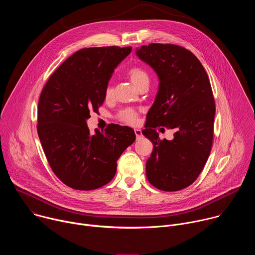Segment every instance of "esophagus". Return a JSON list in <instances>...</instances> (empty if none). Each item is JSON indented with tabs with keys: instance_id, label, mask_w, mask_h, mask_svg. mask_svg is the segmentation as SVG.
<instances>
[{
	"instance_id": "obj_1",
	"label": "esophagus",
	"mask_w": 255,
	"mask_h": 255,
	"mask_svg": "<svg viewBox=\"0 0 255 255\" xmlns=\"http://www.w3.org/2000/svg\"><path fill=\"white\" fill-rule=\"evenodd\" d=\"M134 132L137 139H140L142 137V131L140 129H134Z\"/></svg>"
}]
</instances>
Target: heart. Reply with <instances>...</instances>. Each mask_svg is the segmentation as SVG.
Instances as JSON below:
<instances>
[{"label":"heart","instance_id":"1","mask_svg":"<svg viewBox=\"0 0 255 255\" xmlns=\"http://www.w3.org/2000/svg\"><path fill=\"white\" fill-rule=\"evenodd\" d=\"M127 75L130 79V81L132 82V84L137 88L140 89L142 86L144 85H148L149 84V76L144 68H142L141 66H132L128 72ZM105 97L108 99L110 98L113 95V88L112 86L109 84L106 86L105 88ZM117 119L123 123L129 124V125H134L137 122V118H138V112L137 110L133 108H124L122 110H120L117 113Z\"/></svg>","mask_w":255,"mask_h":255}]
</instances>
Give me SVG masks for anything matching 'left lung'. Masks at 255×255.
I'll list each match as a JSON object with an SVG mask.
<instances>
[{
    "mask_svg": "<svg viewBox=\"0 0 255 255\" xmlns=\"http://www.w3.org/2000/svg\"><path fill=\"white\" fill-rule=\"evenodd\" d=\"M137 56L157 74L159 88L142 134L153 143L146 176L158 190L175 192L191 186L203 170L214 135L215 101L209 77L190 50L150 43ZM172 128L175 138L161 140L156 128Z\"/></svg>",
    "mask_w": 255,
    "mask_h": 255,
    "instance_id": "left-lung-1",
    "label": "left lung"
}]
</instances>
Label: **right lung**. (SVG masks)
I'll return each instance as SVG.
<instances>
[{"instance_id": "1", "label": "right lung", "mask_w": 255, "mask_h": 255, "mask_svg": "<svg viewBox=\"0 0 255 255\" xmlns=\"http://www.w3.org/2000/svg\"><path fill=\"white\" fill-rule=\"evenodd\" d=\"M132 47H90L69 56L48 79L38 102L37 132L54 174L67 187L91 191L110 181L117 160L135 141L117 124L91 134L87 120L98 113L105 88Z\"/></svg>"}]
</instances>
